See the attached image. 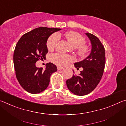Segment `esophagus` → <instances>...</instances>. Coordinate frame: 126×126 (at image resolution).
Here are the masks:
<instances>
[{"label":"esophagus","instance_id":"1","mask_svg":"<svg viewBox=\"0 0 126 126\" xmlns=\"http://www.w3.org/2000/svg\"><path fill=\"white\" fill-rule=\"evenodd\" d=\"M63 68L62 67H59V66H58V67H57V69H58V71H59V70L62 69Z\"/></svg>","mask_w":126,"mask_h":126}]
</instances>
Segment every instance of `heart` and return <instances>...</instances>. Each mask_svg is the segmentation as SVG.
<instances>
[{"label": "heart", "instance_id": "heart-1", "mask_svg": "<svg viewBox=\"0 0 126 126\" xmlns=\"http://www.w3.org/2000/svg\"><path fill=\"white\" fill-rule=\"evenodd\" d=\"M59 35L57 33H54L49 37L47 42V46L49 50H52L54 48L59 40ZM64 35L68 42L77 48L79 55L84 57L88 54L89 48L87 44H83L85 39L82 35L74 31L68 32L64 34ZM51 59L54 63L59 65H65L74 60L73 57L63 53H55L53 54L51 57Z\"/></svg>", "mask_w": 126, "mask_h": 126}]
</instances>
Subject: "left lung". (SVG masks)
<instances>
[{"instance_id":"obj_1","label":"left lung","mask_w":126,"mask_h":126,"mask_svg":"<svg viewBox=\"0 0 126 126\" xmlns=\"http://www.w3.org/2000/svg\"><path fill=\"white\" fill-rule=\"evenodd\" d=\"M90 40L91 52L87 58L74 63V67L83 70L78 76L73 75L66 81L69 90L74 94L83 96L95 88L103 75L106 63L105 49L99 39L91 33H86ZM74 72V71H73Z\"/></svg>"}]
</instances>
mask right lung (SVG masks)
Segmentation results:
<instances>
[{"mask_svg": "<svg viewBox=\"0 0 126 126\" xmlns=\"http://www.w3.org/2000/svg\"><path fill=\"white\" fill-rule=\"evenodd\" d=\"M59 28H37L23 35L17 43L13 54L16 75L20 86L28 92L36 94L47 88L52 74L57 67L49 62L45 69L36 67L39 59L46 58L48 53L47 42L48 38Z\"/></svg>", "mask_w": 126, "mask_h": 126, "instance_id": "obj_1", "label": "right lung"}]
</instances>
